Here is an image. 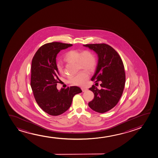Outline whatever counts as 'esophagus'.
I'll return each mask as SVG.
<instances>
[{"mask_svg":"<svg viewBox=\"0 0 158 158\" xmlns=\"http://www.w3.org/2000/svg\"><path fill=\"white\" fill-rule=\"evenodd\" d=\"M81 89H82V90L83 92H85V91H87L88 90V89L87 88H83L82 87L81 88Z\"/></svg>","mask_w":158,"mask_h":158,"instance_id":"1","label":"esophagus"}]
</instances>
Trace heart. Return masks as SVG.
I'll list each match as a JSON object with an SVG mask.
<instances>
[{
    "label": "heart",
    "mask_w": 158,
    "mask_h": 158,
    "mask_svg": "<svg viewBox=\"0 0 158 158\" xmlns=\"http://www.w3.org/2000/svg\"><path fill=\"white\" fill-rule=\"evenodd\" d=\"M64 60L67 62L77 63L79 69H83L88 71H93L96 65L95 56L90 51L88 50L83 51L82 52L75 50H70L65 54ZM57 68L60 73L63 72L62 63L60 61L57 63ZM88 78V73L86 71H81L76 75L70 76L69 81L73 85H85Z\"/></svg>",
    "instance_id": "obj_1"
}]
</instances>
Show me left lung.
Returning a JSON list of instances; mask_svg holds the SVG:
<instances>
[{
	"label": "left lung",
	"instance_id": "obj_1",
	"mask_svg": "<svg viewBox=\"0 0 158 158\" xmlns=\"http://www.w3.org/2000/svg\"><path fill=\"white\" fill-rule=\"evenodd\" d=\"M83 46L98 55V65L91 80L95 81L97 85L100 82L102 88L98 89L93 85L89 88L94 94V98L88 105L96 112L104 113L115 107L122 96L126 81L124 65L118 52L109 45L103 43Z\"/></svg>",
	"mask_w": 158,
	"mask_h": 158
}]
</instances>
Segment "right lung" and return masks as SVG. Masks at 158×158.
Returning a JSON list of instances; mask_svg holds the SVG:
<instances>
[{"instance_id":"right-lung-1","label":"right lung","mask_w":158,"mask_h":158,"mask_svg":"<svg viewBox=\"0 0 158 158\" xmlns=\"http://www.w3.org/2000/svg\"><path fill=\"white\" fill-rule=\"evenodd\" d=\"M71 44L52 42L43 45L33 56L31 64V87L38 106L50 115H60L69 109L76 94L82 92L76 86L57 89L59 73L56 57Z\"/></svg>"}]
</instances>
